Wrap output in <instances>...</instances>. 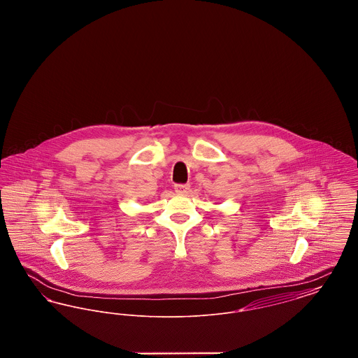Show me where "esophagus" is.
Returning a JSON list of instances; mask_svg holds the SVG:
<instances>
[{
	"label": "esophagus",
	"mask_w": 358,
	"mask_h": 358,
	"mask_svg": "<svg viewBox=\"0 0 358 358\" xmlns=\"http://www.w3.org/2000/svg\"><path fill=\"white\" fill-rule=\"evenodd\" d=\"M174 189L177 193H187L190 187L187 184H177V185H174Z\"/></svg>",
	"instance_id": "1"
}]
</instances>
